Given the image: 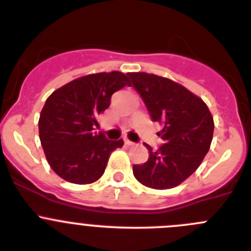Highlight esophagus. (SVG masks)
I'll return each instance as SVG.
<instances>
[{"label": "esophagus", "instance_id": "esophagus-1", "mask_svg": "<svg viewBox=\"0 0 251 251\" xmlns=\"http://www.w3.org/2000/svg\"><path fill=\"white\" fill-rule=\"evenodd\" d=\"M124 143H126V145H127V146H133V145H134V143H133L132 141H129V139H128V138H124Z\"/></svg>", "mask_w": 251, "mask_h": 251}]
</instances>
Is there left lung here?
Segmentation results:
<instances>
[{"label": "left lung", "mask_w": 251, "mask_h": 251, "mask_svg": "<svg viewBox=\"0 0 251 251\" xmlns=\"http://www.w3.org/2000/svg\"><path fill=\"white\" fill-rule=\"evenodd\" d=\"M128 76L152 121L162 124L158 136L165 141L156 151L145 143L150 157L143 165H133V175L147 187H176L199 168L210 150L211 112L200 97L167 77L148 73H128Z\"/></svg>", "instance_id": "obj_1"}]
</instances>
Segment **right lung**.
I'll use <instances>...</instances> for the list:
<instances>
[{"mask_svg": "<svg viewBox=\"0 0 251 251\" xmlns=\"http://www.w3.org/2000/svg\"><path fill=\"white\" fill-rule=\"evenodd\" d=\"M129 86L121 72L74 79L55 90L40 113L39 136L49 165L68 182L88 185L103 176L113 151L123 141L94 132L98 115L110 105L113 93Z\"/></svg>", "mask_w": 251, "mask_h": 251, "instance_id": "add662e5", "label": "right lung"}]
</instances>
